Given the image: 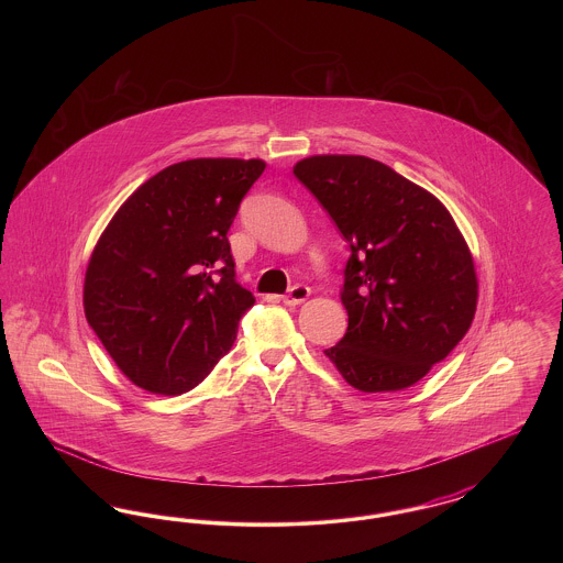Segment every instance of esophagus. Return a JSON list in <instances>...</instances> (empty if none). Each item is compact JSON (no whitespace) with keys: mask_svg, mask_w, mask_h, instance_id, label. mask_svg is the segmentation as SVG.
Instances as JSON below:
<instances>
[{"mask_svg":"<svg viewBox=\"0 0 563 563\" xmlns=\"http://www.w3.org/2000/svg\"><path fill=\"white\" fill-rule=\"evenodd\" d=\"M310 297V289L306 285H295L294 289H289V294L283 295V301L287 306H297L301 301H306Z\"/></svg>","mask_w":563,"mask_h":563,"instance_id":"esophagus-1","label":"esophagus"}]
</instances>
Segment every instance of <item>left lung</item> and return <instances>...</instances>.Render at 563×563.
I'll use <instances>...</instances> for the list:
<instances>
[{
  "mask_svg": "<svg viewBox=\"0 0 563 563\" xmlns=\"http://www.w3.org/2000/svg\"><path fill=\"white\" fill-rule=\"evenodd\" d=\"M294 175L350 244L340 291L349 329L324 354L356 390L413 386L457 346L477 310V272L454 217L367 156H310Z\"/></svg>",
  "mask_w": 563,
  "mask_h": 563,
  "instance_id": "8db88e82",
  "label": "left lung"
}]
</instances>
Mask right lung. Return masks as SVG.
<instances>
[{
	"mask_svg": "<svg viewBox=\"0 0 563 563\" xmlns=\"http://www.w3.org/2000/svg\"><path fill=\"white\" fill-rule=\"evenodd\" d=\"M260 158L166 166L111 217L84 278V314L113 363L154 395H181L232 349L255 297L236 283L228 230Z\"/></svg>",
	"mask_w": 563,
	"mask_h": 563,
	"instance_id": "right-lung-1",
	"label": "right lung"
}]
</instances>
